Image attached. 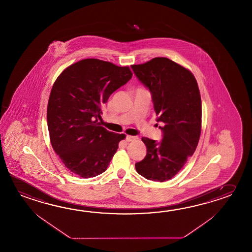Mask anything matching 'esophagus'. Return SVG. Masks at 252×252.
Returning a JSON list of instances; mask_svg holds the SVG:
<instances>
[{"label":"esophagus","instance_id":"34e87169","mask_svg":"<svg viewBox=\"0 0 252 252\" xmlns=\"http://www.w3.org/2000/svg\"><path fill=\"white\" fill-rule=\"evenodd\" d=\"M135 139V136H132V135H126V142H131V141H133Z\"/></svg>","mask_w":252,"mask_h":252}]
</instances>
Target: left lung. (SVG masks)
<instances>
[{
    "label": "left lung",
    "instance_id": "left-lung-1",
    "mask_svg": "<svg viewBox=\"0 0 252 252\" xmlns=\"http://www.w3.org/2000/svg\"><path fill=\"white\" fill-rule=\"evenodd\" d=\"M132 69L149 89L159 126L160 143L143 137L147 154L135 163L145 179L163 182L170 180L195 153L201 134L202 103L197 82L189 69L166 57H155Z\"/></svg>",
    "mask_w": 252,
    "mask_h": 252
}]
</instances>
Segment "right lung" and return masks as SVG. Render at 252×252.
<instances>
[{
    "instance_id": "1",
    "label": "right lung",
    "mask_w": 252,
    "mask_h": 252,
    "mask_svg": "<svg viewBox=\"0 0 252 252\" xmlns=\"http://www.w3.org/2000/svg\"><path fill=\"white\" fill-rule=\"evenodd\" d=\"M132 75L128 66L88 58L57 77L47 104V127L53 149L72 173L88 179L107 170L126 134L101 126V106Z\"/></svg>"
}]
</instances>
